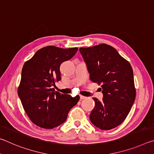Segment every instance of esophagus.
Returning <instances> with one entry per match:
<instances>
[{"label": "esophagus", "mask_w": 154, "mask_h": 154, "mask_svg": "<svg viewBox=\"0 0 154 154\" xmlns=\"http://www.w3.org/2000/svg\"><path fill=\"white\" fill-rule=\"evenodd\" d=\"M85 98H86V97H85V96H82V95H80V99H81V100H83V99H85Z\"/></svg>", "instance_id": "1"}]
</instances>
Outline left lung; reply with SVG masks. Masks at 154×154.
<instances>
[{"mask_svg": "<svg viewBox=\"0 0 154 154\" xmlns=\"http://www.w3.org/2000/svg\"><path fill=\"white\" fill-rule=\"evenodd\" d=\"M92 82L101 83L103 100L93 98L90 119L95 126L108 130L121 124L133 105L136 90L130 64L113 47L100 44L79 48Z\"/></svg>", "mask_w": 154, "mask_h": 154, "instance_id": "left-lung-1", "label": "left lung"}]
</instances>
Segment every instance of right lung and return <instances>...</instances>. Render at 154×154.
<instances>
[{"mask_svg": "<svg viewBox=\"0 0 154 154\" xmlns=\"http://www.w3.org/2000/svg\"><path fill=\"white\" fill-rule=\"evenodd\" d=\"M77 48L62 49L47 46L36 52L22 68L18 96L24 111L36 126L51 129L66 121L79 96L72 97L54 92L55 82L61 80L62 62L72 58Z\"/></svg>", "mask_w": 154, "mask_h": 154, "instance_id": "1", "label": "right lung"}]
</instances>
